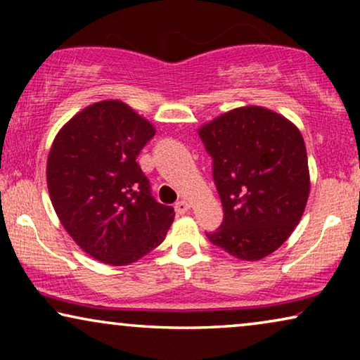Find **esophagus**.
<instances>
[{"label": "esophagus", "instance_id": "obj_1", "mask_svg": "<svg viewBox=\"0 0 360 360\" xmlns=\"http://www.w3.org/2000/svg\"><path fill=\"white\" fill-rule=\"evenodd\" d=\"M188 210H190V203L186 200H180L175 203V211L179 214H185Z\"/></svg>", "mask_w": 360, "mask_h": 360}]
</instances>
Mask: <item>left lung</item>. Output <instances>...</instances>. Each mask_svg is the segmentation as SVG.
I'll return each instance as SVG.
<instances>
[{
  "label": "left lung",
  "instance_id": "1",
  "mask_svg": "<svg viewBox=\"0 0 360 360\" xmlns=\"http://www.w3.org/2000/svg\"><path fill=\"white\" fill-rule=\"evenodd\" d=\"M213 157V176L224 210L223 224L206 233L240 260L267 257L290 238L309 195L302 132L264 106H240L198 129Z\"/></svg>",
  "mask_w": 360,
  "mask_h": 360
}]
</instances>
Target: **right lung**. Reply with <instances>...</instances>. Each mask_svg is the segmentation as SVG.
Segmentation results:
<instances>
[{"instance_id": "right-lung-1", "label": "right lung", "mask_w": 360, "mask_h": 360, "mask_svg": "<svg viewBox=\"0 0 360 360\" xmlns=\"http://www.w3.org/2000/svg\"><path fill=\"white\" fill-rule=\"evenodd\" d=\"M155 134L120 100L93 103L62 126L47 157L52 206L83 252L129 265L165 239L172 206L157 203L136 159Z\"/></svg>"}]
</instances>
